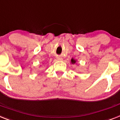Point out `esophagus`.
Segmentation results:
<instances>
[{
    "mask_svg": "<svg viewBox=\"0 0 120 120\" xmlns=\"http://www.w3.org/2000/svg\"><path fill=\"white\" fill-rule=\"evenodd\" d=\"M57 59L58 60H62V57H57Z\"/></svg>",
    "mask_w": 120,
    "mask_h": 120,
    "instance_id": "34e87169",
    "label": "esophagus"
}]
</instances>
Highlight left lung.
Instances as JSON below:
<instances>
[{"instance_id": "obj_1", "label": "left lung", "mask_w": 120, "mask_h": 120, "mask_svg": "<svg viewBox=\"0 0 120 120\" xmlns=\"http://www.w3.org/2000/svg\"><path fill=\"white\" fill-rule=\"evenodd\" d=\"M71 62L72 64H75V63L76 62V60L73 59V58H71Z\"/></svg>"}]
</instances>
